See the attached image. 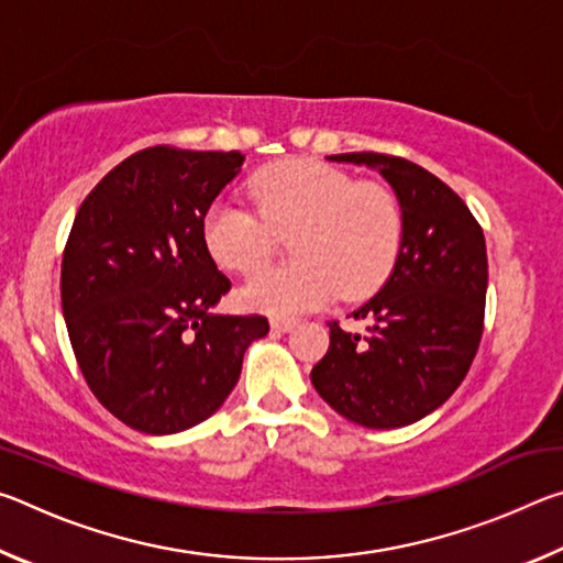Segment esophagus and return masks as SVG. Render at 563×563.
Masks as SVG:
<instances>
[{
    "label": "esophagus",
    "mask_w": 563,
    "mask_h": 563,
    "mask_svg": "<svg viewBox=\"0 0 563 563\" xmlns=\"http://www.w3.org/2000/svg\"><path fill=\"white\" fill-rule=\"evenodd\" d=\"M295 325H298V320L295 318H271V328L275 330V332H290Z\"/></svg>",
    "instance_id": "1"
}]
</instances>
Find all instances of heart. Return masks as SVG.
<instances>
[{
	"instance_id": "1",
	"label": "heart",
	"mask_w": 563,
	"mask_h": 563,
	"mask_svg": "<svg viewBox=\"0 0 563 563\" xmlns=\"http://www.w3.org/2000/svg\"><path fill=\"white\" fill-rule=\"evenodd\" d=\"M255 208L218 201L203 218V241L225 271L251 275L290 235V265L263 271L241 290L245 308L298 316L340 292L360 300L393 273L402 247V208L383 184L355 180L316 161H285L253 176Z\"/></svg>"
}]
</instances>
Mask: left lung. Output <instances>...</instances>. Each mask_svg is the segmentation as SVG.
I'll return each instance as SVG.
<instances>
[{
    "label": "left lung",
    "mask_w": 563,
    "mask_h": 563,
    "mask_svg": "<svg viewBox=\"0 0 563 563\" xmlns=\"http://www.w3.org/2000/svg\"><path fill=\"white\" fill-rule=\"evenodd\" d=\"M330 161L377 168L405 231L389 280L352 312L367 322L365 335L328 322L330 347L310 379L350 422L393 430L434 412L470 373L484 330L487 245L462 198L412 161L373 151Z\"/></svg>",
    "instance_id": "1"
}]
</instances>
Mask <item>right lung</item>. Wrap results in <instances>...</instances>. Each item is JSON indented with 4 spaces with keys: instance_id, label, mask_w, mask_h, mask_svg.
<instances>
[{
    "instance_id": "right-lung-1",
    "label": "right lung",
    "mask_w": 563,
    "mask_h": 563,
    "mask_svg": "<svg viewBox=\"0 0 563 563\" xmlns=\"http://www.w3.org/2000/svg\"><path fill=\"white\" fill-rule=\"evenodd\" d=\"M238 151L151 146L84 198L62 258V310L84 379L109 412L146 434L211 417L268 332L263 316H213L231 290L203 241Z\"/></svg>"
}]
</instances>
